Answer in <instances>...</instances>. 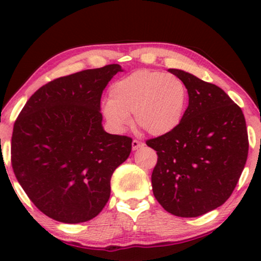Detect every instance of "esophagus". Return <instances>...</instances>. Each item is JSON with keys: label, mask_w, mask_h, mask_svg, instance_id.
<instances>
[{"label": "esophagus", "mask_w": 261, "mask_h": 261, "mask_svg": "<svg viewBox=\"0 0 261 261\" xmlns=\"http://www.w3.org/2000/svg\"><path fill=\"white\" fill-rule=\"evenodd\" d=\"M142 145H144V144H142L141 141L133 140V142H132V148H133V151H135V149H138L139 147H141Z\"/></svg>", "instance_id": "1"}]
</instances>
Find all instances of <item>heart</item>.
Returning <instances> with one entry per match:
<instances>
[{
  "label": "heart",
  "instance_id": "b5f03b06",
  "mask_svg": "<svg viewBox=\"0 0 261 261\" xmlns=\"http://www.w3.org/2000/svg\"><path fill=\"white\" fill-rule=\"evenodd\" d=\"M102 114L115 132H123L134 116L138 127L152 135H165L179 126L188 107V88L179 77L140 70L110 87Z\"/></svg>",
  "mask_w": 261,
  "mask_h": 261
}]
</instances>
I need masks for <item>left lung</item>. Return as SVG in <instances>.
I'll use <instances>...</instances> for the list:
<instances>
[{
  "instance_id": "left-lung-1",
  "label": "left lung",
  "mask_w": 261,
  "mask_h": 261,
  "mask_svg": "<svg viewBox=\"0 0 261 261\" xmlns=\"http://www.w3.org/2000/svg\"><path fill=\"white\" fill-rule=\"evenodd\" d=\"M169 72L187 85L189 106L176 129L146 141L158 154L152 190L166 212L197 217L234 191L247 160V128L241 108L222 89L183 70Z\"/></svg>"
}]
</instances>
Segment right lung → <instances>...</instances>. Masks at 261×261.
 I'll use <instances>...</instances> for the list:
<instances>
[{
    "label": "right lung",
    "mask_w": 261,
    "mask_h": 261,
    "mask_svg": "<svg viewBox=\"0 0 261 261\" xmlns=\"http://www.w3.org/2000/svg\"><path fill=\"white\" fill-rule=\"evenodd\" d=\"M119 64L57 78L31 96L14 123L12 166L34 205L63 223L97 216L132 139L103 129L101 96Z\"/></svg>",
    "instance_id": "add662e5"
}]
</instances>
